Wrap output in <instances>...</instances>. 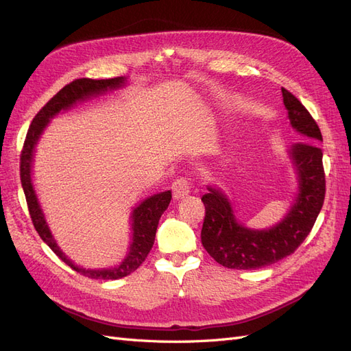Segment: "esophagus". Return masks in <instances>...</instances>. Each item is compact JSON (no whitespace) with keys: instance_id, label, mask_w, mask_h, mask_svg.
Wrapping results in <instances>:
<instances>
[{"instance_id":"obj_1","label":"esophagus","mask_w":351,"mask_h":351,"mask_svg":"<svg viewBox=\"0 0 351 351\" xmlns=\"http://www.w3.org/2000/svg\"><path fill=\"white\" fill-rule=\"evenodd\" d=\"M190 182L187 178H177L176 182L173 183V186H171V189H173V197L176 199V200H182V199H184L186 196H189V193H190Z\"/></svg>"}]
</instances>
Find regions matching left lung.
<instances>
[{"label": "left lung", "instance_id": "left-lung-1", "mask_svg": "<svg viewBox=\"0 0 351 351\" xmlns=\"http://www.w3.org/2000/svg\"><path fill=\"white\" fill-rule=\"evenodd\" d=\"M284 107L293 129L304 142L287 147V155L295 173L297 192L284 218L269 228H250L236 217L234 208L224 190L208 184L202 196L205 221L202 244L219 265L231 269H259L278 262L300 246L319 215L325 199V174L322 151L317 142L322 134L302 102L281 88Z\"/></svg>", "mask_w": 351, "mask_h": 351}]
</instances>
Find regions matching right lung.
Returning <instances> with one entry per match:
<instances>
[{"label": "right lung", "instance_id": "1", "mask_svg": "<svg viewBox=\"0 0 351 351\" xmlns=\"http://www.w3.org/2000/svg\"><path fill=\"white\" fill-rule=\"evenodd\" d=\"M127 77H114V79H77L71 82L67 86L62 88L54 98H52L44 108H42L32 121L27 136L25 141V146L20 158V178H22L23 192L26 196V202L29 206V214L34 226L38 231L40 239L44 240L51 250L57 256L66 262L70 268L76 272L89 277L93 280H119L127 277L141 267L142 262L146 259L147 253L151 252L155 234L158 228V222L164 210L168 208L169 200H171V190L167 192L156 193L154 196L146 197L139 205L134 206L130 212V226H132V240L130 246L127 249L124 259L111 268H83L80 265L74 263L67 254L61 250L54 234L48 226L44 209L40 206L39 197L34 186V177H32V168H34V159L36 145L44 134V130L49 121L57 117L60 112L73 108L74 105L83 102L90 98H97L99 95L107 92H112L125 86Z\"/></svg>", "mask_w": 351, "mask_h": 351}]
</instances>
